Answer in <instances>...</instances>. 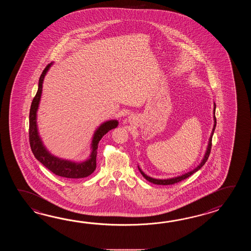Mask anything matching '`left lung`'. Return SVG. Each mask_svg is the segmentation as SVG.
Instances as JSON below:
<instances>
[{
    "label": "left lung",
    "mask_w": 251,
    "mask_h": 251,
    "mask_svg": "<svg viewBox=\"0 0 251 251\" xmlns=\"http://www.w3.org/2000/svg\"><path fill=\"white\" fill-rule=\"evenodd\" d=\"M215 107H216V106H215V104H214V107H213V119H214V125H213V132L211 133V137L209 139L207 150H206V152H205V154H204V157H203L202 162H201V163H200V164H199L196 169H194L193 171H189V172H187V173H185V174H183L182 176H176V177H172V178H168V179H157V178H152V177H151V176H147L146 174H144V172L141 171V169L138 167L139 171H140L141 174L144 176V178H145L146 180H148L149 182H151V183H153V184H156V185H173V184H176L177 182H180L182 181V180H184V179H186V178H187L188 176H190L191 175H193L195 172H197V171H199V170H200V169L204 165V163L206 162V160H208L209 155H210V152H211V149H212V138H213L214 129H215V126H216Z\"/></svg>",
    "instance_id": "left-lung-1"
}]
</instances>
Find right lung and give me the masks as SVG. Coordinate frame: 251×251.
I'll list each match as a JSON object with an SVG mask.
<instances>
[{
  "mask_svg": "<svg viewBox=\"0 0 251 251\" xmlns=\"http://www.w3.org/2000/svg\"><path fill=\"white\" fill-rule=\"evenodd\" d=\"M51 64H48L47 67L44 69L40 78L38 80V89L36 96L33 99L30 111H29V144L32 151L33 154L36 159L40 161L43 165L45 166L49 171H52L53 174L57 176L68 177V178H82L90 176L92 172L96 170L97 150L99 142L101 140L102 137L109 132L111 129L118 126V122L117 120H110L102 124L100 127L98 128L94 133L93 140H92V151H91L90 159L80 162L75 163L70 160H62L54 157L51 153H49L48 150L43 145L42 141L38 135V127H37V111H38V105L42 93L43 80L45 75H47L48 70L51 66Z\"/></svg>",
  "mask_w": 251,
  "mask_h": 251,
  "instance_id": "add662e5",
  "label": "right lung"
}]
</instances>
